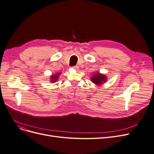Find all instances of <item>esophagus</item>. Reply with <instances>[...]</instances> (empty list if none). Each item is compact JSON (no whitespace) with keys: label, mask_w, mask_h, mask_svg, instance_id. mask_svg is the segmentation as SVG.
<instances>
[{"label":"esophagus","mask_w":154,"mask_h":154,"mask_svg":"<svg viewBox=\"0 0 154 154\" xmlns=\"http://www.w3.org/2000/svg\"><path fill=\"white\" fill-rule=\"evenodd\" d=\"M72 69H74V70H78L79 69V66L78 65H75V66H72Z\"/></svg>","instance_id":"obj_1"}]
</instances>
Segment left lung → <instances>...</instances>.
I'll list each match as a JSON object with an SVG mask.
<instances>
[{"mask_svg": "<svg viewBox=\"0 0 154 154\" xmlns=\"http://www.w3.org/2000/svg\"><path fill=\"white\" fill-rule=\"evenodd\" d=\"M91 81L94 83L100 85L103 82H106V77L105 75L101 74V73H96V74L94 75L92 77H91Z\"/></svg>", "mask_w": 154, "mask_h": 154, "instance_id": "1", "label": "left lung"}]
</instances>
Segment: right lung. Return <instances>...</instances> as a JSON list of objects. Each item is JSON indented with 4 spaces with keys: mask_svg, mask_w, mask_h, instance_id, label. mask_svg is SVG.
Segmentation results:
<instances>
[{
    "mask_svg": "<svg viewBox=\"0 0 154 154\" xmlns=\"http://www.w3.org/2000/svg\"><path fill=\"white\" fill-rule=\"evenodd\" d=\"M59 74H60V73H57L56 75H52V76H51V82H55V81H57V79H58V77Z\"/></svg>",
    "mask_w": 154,
    "mask_h": 154,
    "instance_id": "obj_1",
    "label": "right lung"
}]
</instances>
